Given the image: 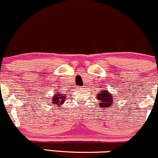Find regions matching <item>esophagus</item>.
<instances>
[{
    "mask_svg": "<svg viewBox=\"0 0 158 158\" xmlns=\"http://www.w3.org/2000/svg\"><path fill=\"white\" fill-rule=\"evenodd\" d=\"M81 88V87H80V88Z\"/></svg>",
    "mask_w": 158,
    "mask_h": 158,
    "instance_id": "34e87169",
    "label": "esophagus"
}]
</instances>
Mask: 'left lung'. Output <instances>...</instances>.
Listing matches in <instances>:
<instances>
[{"label":"left lung","instance_id":"8db88e82","mask_svg":"<svg viewBox=\"0 0 158 158\" xmlns=\"http://www.w3.org/2000/svg\"><path fill=\"white\" fill-rule=\"evenodd\" d=\"M97 99L99 102V106L101 108H109V107L113 105V99H112L111 94L107 90H102V92H100L97 94Z\"/></svg>","mask_w":158,"mask_h":158}]
</instances>
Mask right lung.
I'll return each instance as SVG.
<instances>
[{
  "label": "right lung",
  "instance_id": "add662e5",
  "mask_svg": "<svg viewBox=\"0 0 158 158\" xmlns=\"http://www.w3.org/2000/svg\"><path fill=\"white\" fill-rule=\"evenodd\" d=\"M66 99V96L64 94H61L60 92H57L55 94L54 97H52V104L56 105V106H59V105H61L64 102V100Z\"/></svg>",
  "mask_w": 158,
  "mask_h": 158
}]
</instances>
